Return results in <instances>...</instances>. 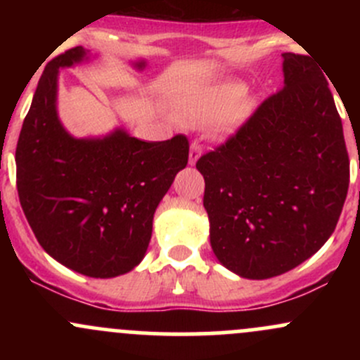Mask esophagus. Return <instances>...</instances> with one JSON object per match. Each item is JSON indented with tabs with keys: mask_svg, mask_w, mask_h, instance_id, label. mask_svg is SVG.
Listing matches in <instances>:
<instances>
[{
	"mask_svg": "<svg viewBox=\"0 0 360 360\" xmlns=\"http://www.w3.org/2000/svg\"><path fill=\"white\" fill-rule=\"evenodd\" d=\"M200 155H202L200 143H198V141H193L190 146V163L191 165H195V163H197V160L200 158Z\"/></svg>",
	"mask_w": 360,
	"mask_h": 360,
	"instance_id": "34e87169",
	"label": "esophagus"
}]
</instances>
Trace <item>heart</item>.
Listing matches in <instances>:
<instances>
[{"instance_id":"heart-1","label":"heart","mask_w":360,"mask_h":360,"mask_svg":"<svg viewBox=\"0 0 360 360\" xmlns=\"http://www.w3.org/2000/svg\"><path fill=\"white\" fill-rule=\"evenodd\" d=\"M226 112V103L209 94L186 97L177 108V118L186 125H209Z\"/></svg>"}]
</instances>
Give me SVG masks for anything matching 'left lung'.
Here are the masks:
<instances>
[{
    "mask_svg": "<svg viewBox=\"0 0 360 360\" xmlns=\"http://www.w3.org/2000/svg\"><path fill=\"white\" fill-rule=\"evenodd\" d=\"M282 59L284 86L197 162L214 254L228 270L257 281L292 270L326 244L350 183L324 72L310 56Z\"/></svg>",
    "mask_w": 360,
    "mask_h": 360,
    "instance_id": "obj_1",
    "label": "left lung"
}]
</instances>
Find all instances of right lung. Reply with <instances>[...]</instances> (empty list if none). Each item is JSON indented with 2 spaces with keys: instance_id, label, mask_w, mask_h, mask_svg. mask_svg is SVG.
<instances>
[{
  "instance_id": "add662e5",
  "label": "right lung",
  "mask_w": 360,
  "mask_h": 360,
  "mask_svg": "<svg viewBox=\"0 0 360 360\" xmlns=\"http://www.w3.org/2000/svg\"><path fill=\"white\" fill-rule=\"evenodd\" d=\"M82 46L46 64L15 150L17 191L39 245L78 274L111 278L146 254L153 214L190 155L188 137L146 143L115 130L75 139L57 118V72Z\"/></svg>"
}]
</instances>
